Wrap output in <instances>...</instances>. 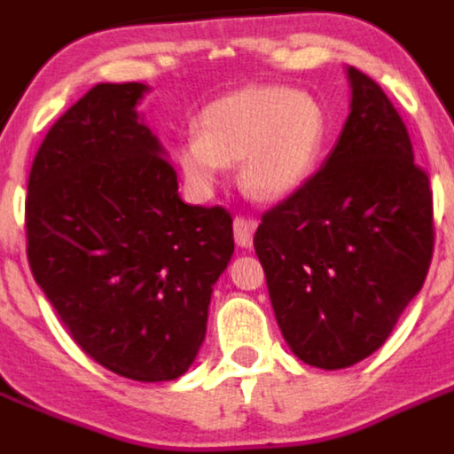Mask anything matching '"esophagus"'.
Here are the masks:
<instances>
[{"label": "esophagus", "instance_id": "1", "mask_svg": "<svg viewBox=\"0 0 454 454\" xmlns=\"http://www.w3.org/2000/svg\"><path fill=\"white\" fill-rule=\"evenodd\" d=\"M254 233H256V221L245 219V216H235L233 221V235L238 247H245L249 249L254 245Z\"/></svg>", "mask_w": 454, "mask_h": 454}]
</instances>
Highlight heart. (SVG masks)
Returning a JSON list of instances; mask_svg holds the SVG:
<instances>
[{
    "label": "heart",
    "mask_w": 454,
    "mask_h": 454,
    "mask_svg": "<svg viewBox=\"0 0 454 454\" xmlns=\"http://www.w3.org/2000/svg\"><path fill=\"white\" fill-rule=\"evenodd\" d=\"M325 143L327 113L318 98L284 85H254L205 106L200 133L186 136L177 161L200 193L215 189L226 163L242 161V189L279 200L309 180Z\"/></svg>",
    "instance_id": "obj_1"
}]
</instances>
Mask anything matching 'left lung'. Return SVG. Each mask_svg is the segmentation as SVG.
Segmentation results:
<instances>
[{
    "label": "left lung",
    "mask_w": 454,
    "mask_h": 454,
    "mask_svg": "<svg viewBox=\"0 0 454 454\" xmlns=\"http://www.w3.org/2000/svg\"><path fill=\"white\" fill-rule=\"evenodd\" d=\"M350 113L318 173L262 215L254 235L286 344L344 369L390 337L434 251L429 177L374 80L346 68Z\"/></svg>",
    "instance_id": "left-lung-1"
}]
</instances>
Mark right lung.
Segmentation results:
<instances>
[{
  "label": "right lung",
  "mask_w": 454,
  "mask_h": 454,
  "mask_svg": "<svg viewBox=\"0 0 454 454\" xmlns=\"http://www.w3.org/2000/svg\"><path fill=\"white\" fill-rule=\"evenodd\" d=\"M145 91L101 82L52 124L27 184V258L91 360L161 383L196 360L235 242L226 209L180 198L168 154L136 110Z\"/></svg>",
  "instance_id": "1"
}]
</instances>
